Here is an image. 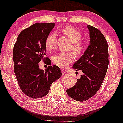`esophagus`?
Wrapping results in <instances>:
<instances>
[{"label": "esophagus", "instance_id": "esophagus-1", "mask_svg": "<svg viewBox=\"0 0 123 123\" xmlns=\"http://www.w3.org/2000/svg\"><path fill=\"white\" fill-rule=\"evenodd\" d=\"M68 75V73L64 71H62V76H66Z\"/></svg>", "mask_w": 123, "mask_h": 123}]
</instances>
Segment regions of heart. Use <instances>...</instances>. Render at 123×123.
Here are the masks:
<instances>
[{
    "instance_id": "heart-1",
    "label": "heart",
    "mask_w": 123,
    "mask_h": 123,
    "mask_svg": "<svg viewBox=\"0 0 123 123\" xmlns=\"http://www.w3.org/2000/svg\"><path fill=\"white\" fill-rule=\"evenodd\" d=\"M62 32L69 38L72 42L70 49L72 50L76 55H82L86 49V43L82 40V34L76 28L71 26H66L62 29ZM46 47L48 51L55 49L57 45V39L53 34H49L46 37ZM75 59V54L72 52H61L55 55L53 58V62L55 65L61 69H66L70 63Z\"/></svg>"
}]
</instances>
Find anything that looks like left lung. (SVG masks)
I'll use <instances>...</instances> for the list:
<instances>
[{"instance_id":"8db88e82","label":"left lung","mask_w":123,"mask_h":123,"mask_svg":"<svg viewBox=\"0 0 123 123\" xmlns=\"http://www.w3.org/2000/svg\"><path fill=\"white\" fill-rule=\"evenodd\" d=\"M90 45L83 55L74 64L76 71L83 74L76 84L66 92L70 98L83 102L93 96L101 87L108 69V51L107 40L97 28L88 25Z\"/></svg>"}]
</instances>
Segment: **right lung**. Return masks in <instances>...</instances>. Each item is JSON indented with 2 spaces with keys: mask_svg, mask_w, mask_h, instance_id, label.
I'll list each match as a JSON object with an SVG mask.
<instances>
[{
  "mask_svg": "<svg viewBox=\"0 0 123 123\" xmlns=\"http://www.w3.org/2000/svg\"><path fill=\"white\" fill-rule=\"evenodd\" d=\"M55 24L37 23L22 31L13 49L14 72L22 92L33 98H41L49 91L52 83L61 77V70L46 55L45 41ZM41 60L49 65L40 70Z\"/></svg>",
  "mask_w": 123,
  "mask_h": 123,
  "instance_id": "right-lung-1",
  "label": "right lung"
}]
</instances>
